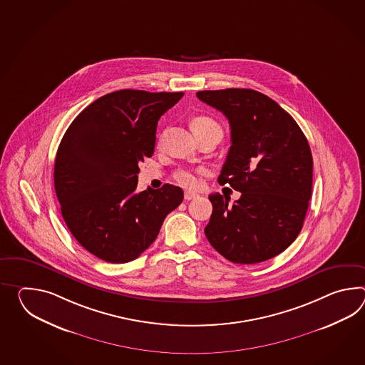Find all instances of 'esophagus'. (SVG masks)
I'll list each match as a JSON object with an SVG mask.
<instances>
[{
    "mask_svg": "<svg viewBox=\"0 0 365 365\" xmlns=\"http://www.w3.org/2000/svg\"><path fill=\"white\" fill-rule=\"evenodd\" d=\"M199 195L196 194V192H192V191H186L185 192V199L186 200H192V199H195V197H197Z\"/></svg>",
    "mask_w": 365,
    "mask_h": 365,
    "instance_id": "34e87169",
    "label": "esophagus"
}]
</instances>
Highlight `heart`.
<instances>
[{
    "label": "heart",
    "mask_w": 365,
    "mask_h": 365,
    "mask_svg": "<svg viewBox=\"0 0 365 365\" xmlns=\"http://www.w3.org/2000/svg\"><path fill=\"white\" fill-rule=\"evenodd\" d=\"M211 125H217V123L213 122L211 118H207V116H200V118H196L194 122H192V128L197 130V128H204V127H211ZM205 171L202 169L199 170L192 171L190 169H178V170L174 173V178L178 182L179 185H182L183 187H188V188H194V187L199 185V178H197V174H202Z\"/></svg>",
    "instance_id": "obj_1"
}]
</instances>
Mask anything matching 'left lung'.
<instances>
[{
	"label": "left lung",
	"mask_w": 365,
	"mask_h": 365,
	"mask_svg": "<svg viewBox=\"0 0 365 365\" xmlns=\"http://www.w3.org/2000/svg\"><path fill=\"white\" fill-rule=\"evenodd\" d=\"M197 98L224 113L232 146L219 177L241 197L210 195L204 229L224 258L254 264L283 252L301 232L313 183V157L305 135L274 99L252 89L204 90Z\"/></svg>",
	"instance_id": "1"
}]
</instances>
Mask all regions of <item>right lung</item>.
I'll list each match as a JSON object with an SVG mask.
<instances>
[{"mask_svg":"<svg viewBox=\"0 0 365 365\" xmlns=\"http://www.w3.org/2000/svg\"><path fill=\"white\" fill-rule=\"evenodd\" d=\"M182 97L118 90L88 106L65 132L53 171L57 199L71 233L99 259L138 258L183 200L173 185L136 191L138 163L153 155L158 120Z\"/></svg>","mask_w":365,"mask_h":365,"instance_id":"right-lung-1","label":"right lung"}]
</instances>
